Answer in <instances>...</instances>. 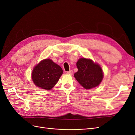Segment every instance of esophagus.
Listing matches in <instances>:
<instances>
[{
	"instance_id": "esophagus-1",
	"label": "esophagus",
	"mask_w": 135,
	"mask_h": 135,
	"mask_svg": "<svg viewBox=\"0 0 135 135\" xmlns=\"http://www.w3.org/2000/svg\"><path fill=\"white\" fill-rule=\"evenodd\" d=\"M73 71L72 70H71V71H68V72H67V74H71V75H72V74H73Z\"/></svg>"
}]
</instances>
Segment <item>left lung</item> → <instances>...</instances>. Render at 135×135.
I'll use <instances>...</instances> for the list:
<instances>
[{"instance_id":"8db88e82","label":"left lung","mask_w":135,"mask_h":135,"mask_svg":"<svg viewBox=\"0 0 135 135\" xmlns=\"http://www.w3.org/2000/svg\"><path fill=\"white\" fill-rule=\"evenodd\" d=\"M78 71L74 77L81 85L86 89H91L98 86L102 80L103 75L101 68L92 60L79 59L77 62Z\"/></svg>"}]
</instances>
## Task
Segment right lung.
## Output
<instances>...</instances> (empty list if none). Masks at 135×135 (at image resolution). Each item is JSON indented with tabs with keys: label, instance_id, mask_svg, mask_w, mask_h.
I'll list each match as a JSON object with an SVG mask.
<instances>
[{
	"label": "right lung",
	"instance_id": "obj_1",
	"mask_svg": "<svg viewBox=\"0 0 135 135\" xmlns=\"http://www.w3.org/2000/svg\"><path fill=\"white\" fill-rule=\"evenodd\" d=\"M62 73L61 67L50 59H46L34 67L32 74V80L37 86L49 90L57 83Z\"/></svg>",
	"mask_w": 135,
	"mask_h": 135
}]
</instances>
